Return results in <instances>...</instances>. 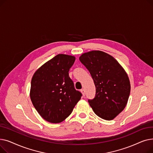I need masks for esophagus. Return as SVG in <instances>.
<instances>
[{"label": "esophagus", "instance_id": "34e87169", "mask_svg": "<svg viewBox=\"0 0 153 153\" xmlns=\"http://www.w3.org/2000/svg\"><path fill=\"white\" fill-rule=\"evenodd\" d=\"M81 93H82V94L83 96H84V95H85V90H84V89L81 90Z\"/></svg>", "mask_w": 153, "mask_h": 153}]
</instances>
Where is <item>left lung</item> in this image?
Instances as JSON below:
<instances>
[{
  "label": "left lung",
  "mask_w": 153,
  "mask_h": 153,
  "mask_svg": "<svg viewBox=\"0 0 153 153\" xmlns=\"http://www.w3.org/2000/svg\"><path fill=\"white\" fill-rule=\"evenodd\" d=\"M79 60L89 70L96 88L95 97L89 105L98 117L114 119L125 108L131 85L128 74L111 55L95 50L84 53Z\"/></svg>",
  "instance_id": "1"
}]
</instances>
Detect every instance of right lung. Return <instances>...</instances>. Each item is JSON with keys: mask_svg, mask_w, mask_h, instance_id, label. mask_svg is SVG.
Masks as SVG:
<instances>
[{"mask_svg": "<svg viewBox=\"0 0 153 153\" xmlns=\"http://www.w3.org/2000/svg\"><path fill=\"white\" fill-rule=\"evenodd\" d=\"M75 56L59 54L43 64L31 78L30 96L46 121L58 123L68 117L82 94L74 89L69 71Z\"/></svg>", "mask_w": 153, "mask_h": 153, "instance_id": "1", "label": "right lung"}]
</instances>
